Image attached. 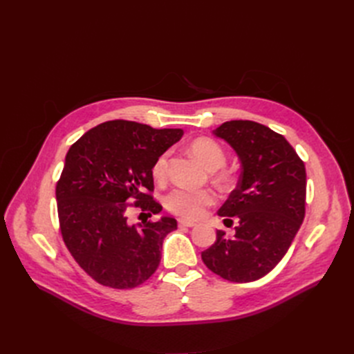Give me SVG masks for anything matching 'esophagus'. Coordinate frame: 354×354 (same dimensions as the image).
Returning a JSON list of instances; mask_svg holds the SVG:
<instances>
[{"instance_id":"obj_1","label":"esophagus","mask_w":354,"mask_h":354,"mask_svg":"<svg viewBox=\"0 0 354 354\" xmlns=\"http://www.w3.org/2000/svg\"><path fill=\"white\" fill-rule=\"evenodd\" d=\"M178 226H180V227H194V226H196V223H195V221H190V220L180 218V220H178Z\"/></svg>"}]
</instances>
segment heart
I'll return each mask as SVG.
<instances>
[{
  "label": "heart",
  "instance_id": "1",
  "mask_svg": "<svg viewBox=\"0 0 354 354\" xmlns=\"http://www.w3.org/2000/svg\"><path fill=\"white\" fill-rule=\"evenodd\" d=\"M190 151L201 162L205 165L209 171H217L226 164V152L224 149L212 138L199 137L192 142ZM168 153H162L156 158L152 167V176L155 180H162L167 174ZM216 180L220 185H227L230 181V176L224 171L216 176ZM214 202V195L205 189H187V187H174L165 196L164 203L165 208L183 218L194 220L201 217L207 207Z\"/></svg>",
  "mask_w": 354,
  "mask_h": 354
}]
</instances>
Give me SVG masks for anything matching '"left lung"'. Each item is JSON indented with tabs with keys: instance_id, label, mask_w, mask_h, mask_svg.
Returning a JSON list of instances; mask_svg holds the SVG:
<instances>
[{
	"instance_id": "1",
	"label": "left lung",
	"mask_w": 354,
	"mask_h": 354,
	"mask_svg": "<svg viewBox=\"0 0 354 354\" xmlns=\"http://www.w3.org/2000/svg\"><path fill=\"white\" fill-rule=\"evenodd\" d=\"M241 159L238 186L218 209L224 224L238 220L232 238L201 254L211 272L230 282H252L279 263L306 214V167L282 134L254 121H227L214 130Z\"/></svg>"
}]
</instances>
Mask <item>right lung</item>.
Here are the masks:
<instances>
[{
	"label": "right lung",
	"instance_id": "1",
	"mask_svg": "<svg viewBox=\"0 0 354 354\" xmlns=\"http://www.w3.org/2000/svg\"><path fill=\"white\" fill-rule=\"evenodd\" d=\"M183 130L115 120L75 142L56 185L60 232L69 252L95 282L130 289L146 282L160 261L176 218L128 223V209L159 214L152 167Z\"/></svg>",
	"mask_w": 354,
	"mask_h": 354
}]
</instances>
